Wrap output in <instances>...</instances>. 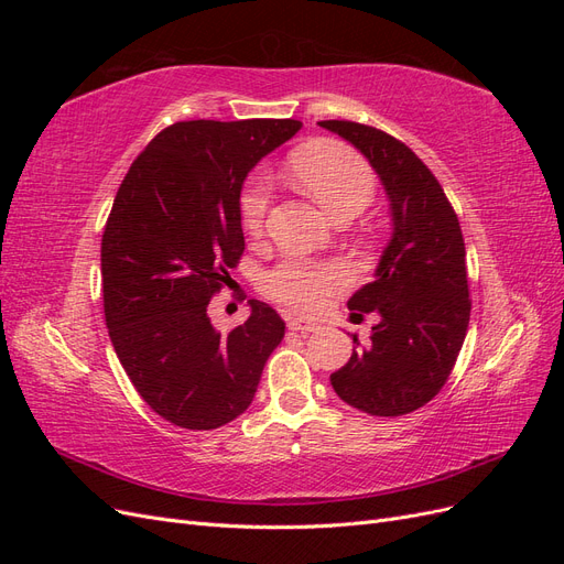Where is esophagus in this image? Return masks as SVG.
Masks as SVG:
<instances>
[{
  "label": "esophagus",
  "instance_id": "1",
  "mask_svg": "<svg viewBox=\"0 0 564 564\" xmlns=\"http://www.w3.org/2000/svg\"><path fill=\"white\" fill-rule=\"evenodd\" d=\"M289 329L308 334V332H317L319 324L315 319H308V317H292V319H289Z\"/></svg>",
  "mask_w": 564,
  "mask_h": 564
}]
</instances>
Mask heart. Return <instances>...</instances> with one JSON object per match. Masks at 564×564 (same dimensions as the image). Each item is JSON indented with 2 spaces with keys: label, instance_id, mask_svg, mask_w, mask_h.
Here are the masks:
<instances>
[{
  "label": "heart",
  "instance_id": "obj_1",
  "mask_svg": "<svg viewBox=\"0 0 564 564\" xmlns=\"http://www.w3.org/2000/svg\"><path fill=\"white\" fill-rule=\"evenodd\" d=\"M292 172L334 218L360 214L377 195V174L365 158L344 143L319 141L294 152ZM270 207V187L263 178H251L240 197L242 226L249 235H261ZM346 278L329 263H308L284 259L270 268L261 286L263 292L289 308L315 313L327 303Z\"/></svg>",
  "mask_w": 564,
  "mask_h": 564
}]
</instances>
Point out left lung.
I'll use <instances>...</instances> for the list:
<instances>
[{
  "instance_id": "1",
  "label": "left lung",
  "mask_w": 564,
  "mask_h": 564,
  "mask_svg": "<svg viewBox=\"0 0 564 564\" xmlns=\"http://www.w3.org/2000/svg\"><path fill=\"white\" fill-rule=\"evenodd\" d=\"M377 169L390 197L392 240L377 278L352 294L355 317L377 313L369 344L332 373L336 395L371 416H402L447 383L468 332L466 245L440 181L412 148L377 127L324 119Z\"/></svg>"
}]
</instances>
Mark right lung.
Segmentation results:
<instances>
[{
	"mask_svg": "<svg viewBox=\"0 0 564 564\" xmlns=\"http://www.w3.org/2000/svg\"><path fill=\"white\" fill-rule=\"evenodd\" d=\"M299 119H191L162 129L115 195L100 242L112 348L139 395L169 423L214 431L240 416L259 388L284 319L263 301L220 334L209 301L245 253L240 193Z\"/></svg>",
	"mask_w": 564,
	"mask_h": 564,
	"instance_id": "right-lung-1",
	"label": "right lung"
}]
</instances>
